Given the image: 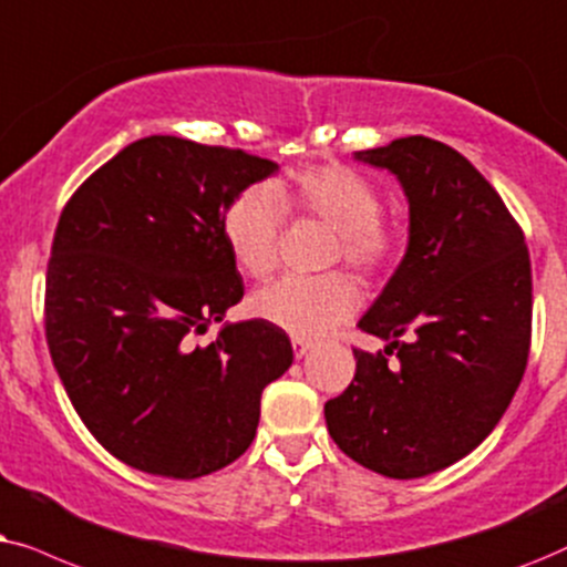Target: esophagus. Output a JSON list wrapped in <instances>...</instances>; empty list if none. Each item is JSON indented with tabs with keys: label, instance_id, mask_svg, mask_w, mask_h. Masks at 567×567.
I'll list each match as a JSON object with an SVG mask.
<instances>
[{
	"label": "esophagus",
	"instance_id": "obj_1",
	"mask_svg": "<svg viewBox=\"0 0 567 567\" xmlns=\"http://www.w3.org/2000/svg\"><path fill=\"white\" fill-rule=\"evenodd\" d=\"M311 347H313L311 339L292 337V352H296V358H303V354H308V350H311Z\"/></svg>",
	"mask_w": 567,
	"mask_h": 567
}]
</instances>
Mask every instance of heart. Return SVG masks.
Masks as SVG:
<instances>
[{"instance_id":"obj_1","label":"heart","mask_w":567,"mask_h":567,"mask_svg":"<svg viewBox=\"0 0 567 567\" xmlns=\"http://www.w3.org/2000/svg\"><path fill=\"white\" fill-rule=\"evenodd\" d=\"M319 217L337 230V256L358 271L381 269L396 238L381 220V194L371 181L344 165H311L261 188L244 192L223 215V238L233 261L248 277H269L277 267L282 214ZM358 306L350 277L331 271L321 277H282L256 292L251 311L271 327L296 337H316L342 323Z\"/></svg>"}]
</instances>
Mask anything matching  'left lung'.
I'll use <instances>...</instances> for the list:
<instances>
[{"label":"left lung","instance_id":"1","mask_svg":"<svg viewBox=\"0 0 567 567\" xmlns=\"http://www.w3.org/2000/svg\"><path fill=\"white\" fill-rule=\"evenodd\" d=\"M394 173L410 205L404 259L358 321L389 342L354 350V379L323 404L352 462L417 480L472 454L508 410L532 342L524 233L485 176L454 147L402 137L354 153ZM389 353H396L391 363Z\"/></svg>","mask_w":567,"mask_h":567}]
</instances>
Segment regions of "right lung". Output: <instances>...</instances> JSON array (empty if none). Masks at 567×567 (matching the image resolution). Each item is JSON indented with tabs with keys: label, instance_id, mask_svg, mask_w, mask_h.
<instances>
[{
	"label": "right lung",
	"instance_id": "obj_1",
	"mask_svg": "<svg viewBox=\"0 0 567 567\" xmlns=\"http://www.w3.org/2000/svg\"><path fill=\"white\" fill-rule=\"evenodd\" d=\"M279 165L244 150L153 134L66 202L47 271V342L66 396L101 446L134 470L196 480L236 462L261 391L292 365L282 329L209 323L244 298L223 215Z\"/></svg>",
	"mask_w": 567,
	"mask_h": 567
}]
</instances>
